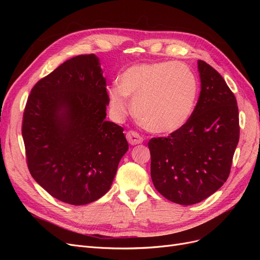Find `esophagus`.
Masks as SVG:
<instances>
[{
    "instance_id": "34e87169",
    "label": "esophagus",
    "mask_w": 260,
    "mask_h": 260,
    "mask_svg": "<svg viewBox=\"0 0 260 260\" xmlns=\"http://www.w3.org/2000/svg\"><path fill=\"white\" fill-rule=\"evenodd\" d=\"M127 140L131 145H137L143 142V138L141 137L138 132L132 131V130L127 132Z\"/></svg>"
}]
</instances>
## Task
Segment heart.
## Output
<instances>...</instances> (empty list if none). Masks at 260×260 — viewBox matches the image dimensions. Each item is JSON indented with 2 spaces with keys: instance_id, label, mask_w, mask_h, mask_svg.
<instances>
[{
  "instance_id": "heart-1",
  "label": "heart",
  "mask_w": 260,
  "mask_h": 260,
  "mask_svg": "<svg viewBox=\"0 0 260 260\" xmlns=\"http://www.w3.org/2000/svg\"><path fill=\"white\" fill-rule=\"evenodd\" d=\"M199 92L198 78L180 61H156L133 65L108 88L114 114L122 118L133 113L151 132L169 135L190 119Z\"/></svg>"
}]
</instances>
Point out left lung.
<instances>
[{
  "mask_svg": "<svg viewBox=\"0 0 260 260\" xmlns=\"http://www.w3.org/2000/svg\"><path fill=\"white\" fill-rule=\"evenodd\" d=\"M201 93L190 119L149 140L151 177L164 198L193 205L223 185L240 139L237 99L216 69L199 60Z\"/></svg>",
  "mask_w": 260,
  "mask_h": 260,
  "instance_id": "8db88e82",
  "label": "left lung"
}]
</instances>
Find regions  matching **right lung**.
<instances>
[{
    "mask_svg": "<svg viewBox=\"0 0 260 260\" xmlns=\"http://www.w3.org/2000/svg\"><path fill=\"white\" fill-rule=\"evenodd\" d=\"M106 90L99 58L78 55L35 84L23 111L30 174L70 205H85L107 193L129 148L123 128L105 120Z\"/></svg>",
    "mask_w": 260,
    "mask_h": 260,
    "instance_id": "add662e5",
    "label": "right lung"
}]
</instances>
